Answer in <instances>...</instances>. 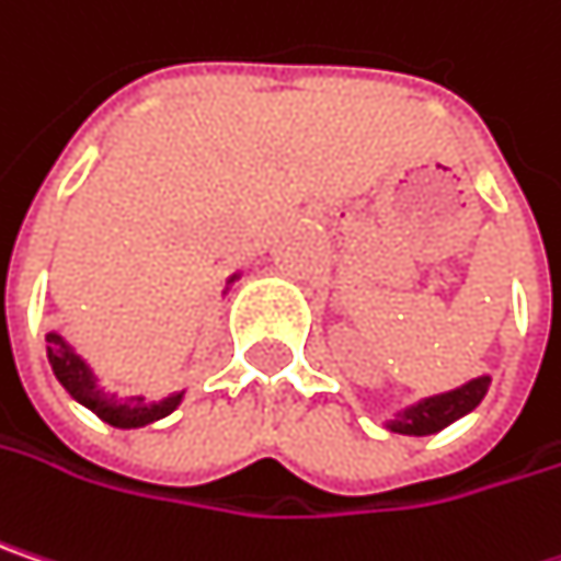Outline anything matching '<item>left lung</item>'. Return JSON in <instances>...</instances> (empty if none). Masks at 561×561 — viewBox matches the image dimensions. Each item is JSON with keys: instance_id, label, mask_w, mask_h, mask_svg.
Returning <instances> with one entry per match:
<instances>
[{"instance_id": "1", "label": "left lung", "mask_w": 561, "mask_h": 561, "mask_svg": "<svg viewBox=\"0 0 561 561\" xmlns=\"http://www.w3.org/2000/svg\"><path fill=\"white\" fill-rule=\"evenodd\" d=\"M488 385H491V376H479V379L459 385L453 391L421 398V401L401 408L391 421H385V427L391 433H404V436H431V433H439L443 427H449L453 421H459L469 411H476L482 404Z\"/></svg>"}]
</instances>
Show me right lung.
Instances as JSON below:
<instances>
[{
  "instance_id": "add662e5",
  "label": "right lung",
  "mask_w": 561,
  "mask_h": 561,
  "mask_svg": "<svg viewBox=\"0 0 561 561\" xmlns=\"http://www.w3.org/2000/svg\"><path fill=\"white\" fill-rule=\"evenodd\" d=\"M240 279V273H233L225 285L228 291L233 282ZM47 359H50V369L57 376V382L70 391V398L79 401L82 408H89L95 417H102L105 424L118 427V431H134V427H147L167 414H173L182 401L185 391L176 394H167L160 401H147L144 394H134V398H118L112 391H105L99 385V376L92 373V366L79 356L77 350L60 336V333H47Z\"/></svg>"
}]
</instances>
